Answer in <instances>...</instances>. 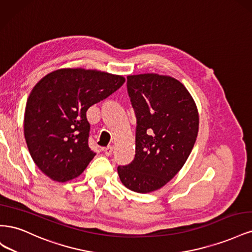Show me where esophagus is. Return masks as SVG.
I'll return each mask as SVG.
<instances>
[{
  "instance_id": "obj_1",
  "label": "esophagus",
  "mask_w": 252,
  "mask_h": 252,
  "mask_svg": "<svg viewBox=\"0 0 252 252\" xmlns=\"http://www.w3.org/2000/svg\"><path fill=\"white\" fill-rule=\"evenodd\" d=\"M103 151H104V154H105L106 156L109 157V156L112 155V147H111V146L105 147V148H103Z\"/></svg>"
}]
</instances>
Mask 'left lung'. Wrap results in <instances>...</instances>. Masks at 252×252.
Here are the masks:
<instances>
[{
    "mask_svg": "<svg viewBox=\"0 0 252 252\" xmlns=\"http://www.w3.org/2000/svg\"><path fill=\"white\" fill-rule=\"evenodd\" d=\"M127 91L136 118L135 156L118 173L125 187L147 193L167 184L187 161L199 113L186 87L167 75H128Z\"/></svg>",
    "mask_w": 252,
    "mask_h": 252,
    "instance_id": "obj_1",
    "label": "left lung"
}]
</instances>
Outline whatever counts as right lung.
<instances>
[{
    "label": "right lung",
    "instance_id": "1",
    "mask_svg": "<svg viewBox=\"0 0 252 252\" xmlns=\"http://www.w3.org/2000/svg\"><path fill=\"white\" fill-rule=\"evenodd\" d=\"M124 82L122 75L65 68L36 84L26 104L24 135L29 154L43 173L63 183L85 170L95 156L88 145L86 112Z\"/></svg>",
    "mask_w": 252,
    "mask_h": 252
}]
</instances>
